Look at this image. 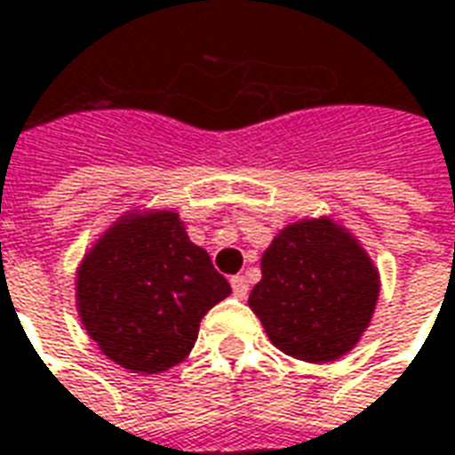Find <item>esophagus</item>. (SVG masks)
Listing matches in <instances>:
<instances>
[{
	"label": "esophagus",
	"mask_w": 455,
	"mask_h": 455,
	"mask_svg": "<svg viewBox=\"0 0 455 455\" xmlns=\"http://www.w3.org/2000/svg\"><path fill=\"white\" fill-rule=\"evenodd\" d=\"M230 283H232V293L237 298H247V293H250V283H247V278L244 276H232L230 278Z\"/></svg>",
	"instance_id": "1"
}]
</instances>
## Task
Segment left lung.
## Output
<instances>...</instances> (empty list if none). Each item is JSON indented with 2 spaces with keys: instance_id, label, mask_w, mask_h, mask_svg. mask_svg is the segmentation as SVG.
Returning <instances> with one entry per match:
<instances>
[{
  "instance_id": "left-lung-1",
  "label": "left lung",
  "mask_w": 455,
  "mask_h": 455,
  "mask_svg": "<svg viewBox=\"0 0 455 455\" xmlns=\"http://www.w3.org/2000/svg\"><path fill=\"white\" fill-rule=\"evenodd\" d=\"M378 291V268L359 240L332 218H305L286 225L267 247L250 307L276 349L324 363L356 347Z\"/></svg>"
}]
</instances>
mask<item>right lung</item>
I'll return each instance as SVG.
<instances>
[{
	"mask_svg": "<svg viewBox=\"0 0 455 455\" xmlns=\"http://www.w3.org/2000/svg\"><path fill=\"white\" fill-rule=\"evenodd\" d=\"M174 211L123 215L77 268V310L99 349L132 373H162L194 349L204 315L230 296Z\"/></svg>",
	"mask_w": 455,
	"mask_h": 455,
	"instance_id": "right-lung-1",
	"label": "right lung"
}]
</instances>
